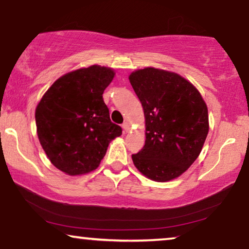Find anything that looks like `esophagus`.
<instances>
[{"mask_svg":"<svg viewBox=\"0 0 249 249\" xmlns=\"http://www.w3.org/2000/svg\"><path fill=\"white\" fill-rule=\"evenodd\" d=\"M123 128H124L125 132H130L132 130L131 124H130V123H127V122H125L124 124H123Z\"/></svg>","mask_w":249,"mask_h":249,"instance_id":"obj_1","label":"esophagus"}]
</instances>
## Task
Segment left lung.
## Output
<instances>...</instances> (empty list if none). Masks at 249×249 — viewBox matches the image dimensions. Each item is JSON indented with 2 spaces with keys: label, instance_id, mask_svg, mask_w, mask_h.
<instances>
[{
  "label": "left lung",
  "instance_id": "1",
  "mask_svg": "<svg viewBox=\"0 0 249 249\" xmlns=\"http://www.w3.org/2000/svg\"><path fill=\"white\" fill-rule=\"evenodd\" d=\"M128 79L145 123L143 148L132 155L134 166L152 181L174 180L203 149L210 131L206 102L196 86L174 71L145 67Z\"/></svg>",
  "mask_w": 249,
  "mask_h": 249
}]
</instances>
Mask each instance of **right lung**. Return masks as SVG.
I'll list each match as a JSON object with an SVG mask.
<instances>
[{
	"mask_svg": "<svg viewBox=\"0 0 249 249\" xmlns=\"http://www.w3.org/2000/svg\"><path fill=\"white\" fill-rule=\"evenodd\" d=\"M110 67L92 65L59 77L36 106L37 137L50 161L71 177L99 167L110 141L122 135L102 94L115 77Z\"/></svg>",
	"mask_w": 249,
	"mask_h": 249,
	"instance_id": "add662e5",
	"label": "right lung"
}]
</instances>
